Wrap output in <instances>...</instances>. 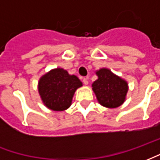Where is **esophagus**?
Returning <instances> with one entry per match:
<instances>
[{"instance_id": "obj_1", "label": "esophagus", "mask_w": 160, "mask_h": 160, "mask_svg": "<svg viewBox=\"0 0 160 160\" xmlns=\"http://www.w3.org/2000/svg\"><path fill=\"white\" fill-rule=\"evenodd\" d=\"M83 83L85 84L86 86H87V85H88V83H89V82H88V78H84V79H83Z\"/></svg>"}]
</instances>
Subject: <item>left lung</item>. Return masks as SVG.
I'll use <instances>...</instances> for the list:
<instances>
[{
    "label": "left lung",
    "mask_w": 160,
    "mask_h": 160,
    "mask_svg": "<svg viewBox=\"0 0 160 160\" xmlns=\"http://www.w3.org/2000/svg\"><path fill=\"white\" fill-rule=\"evenodd\" d=\"M98 79L92 87L98 102L104 107L118 108L126 100L128 84L106 68L96 71Z\"/></svg>",
    "instance_id": "1"
}]
</instances>
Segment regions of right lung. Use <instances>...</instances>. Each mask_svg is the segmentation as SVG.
<instances>
[{
  "mask_svg": "<svg viewBox=\"0 0 160 160\" xmlns=\"http://www.w3.org/2000/svg\"><path fill=\"white\" fill-rule=\"evenodd\" d=\"M82 86L78 77L56 68L40 77L38 89L46 107L54 111H63L71 106L75 91Z\"/></svg>",
  "mask_w": 160,
  "mask_h": 160,
  "instance_id": "add662e5",
  "label": "right lung"
}]
</instances>
